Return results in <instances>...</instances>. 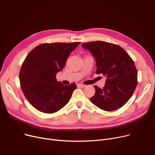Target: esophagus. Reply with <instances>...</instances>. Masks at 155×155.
I'll list each match as a JSON object with an SVG mask.
<instances>
[{"mask_svg": "<svg viewBox=\"0 0 155 155\" xmlns=\"http://www.w3.org/2000/svg\"><path fill=\"white\" fill-rule=\"evenodd\" d=\"M78 87H81V88H85L86 87V85H84V84H78Z\"/></svg>", "mask_w": 155, "mask_h": 155, "instance_id": "obj_1", "label": "esophagus"}]
</instances>
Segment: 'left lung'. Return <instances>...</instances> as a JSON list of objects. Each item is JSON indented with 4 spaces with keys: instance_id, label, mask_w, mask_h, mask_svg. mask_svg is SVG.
Segmentation results:
<instances>
[{
    "instance_id": "left-lung-1",
    "label": "left lung",
    "mask_w": 155,
    "mask_h": 155,
    "mask_svg": "<svg viewBox=\"0 0 155 155\" xmlns=\"http://www.w3.org/2000/svg\"><path fill=\"white\" fill-rule=\"evenodd\" d=\"M96 60L97 74L106 77L103 88L94 86L95 94L90 98L93 104L110 111L119 109L132 96L137 85V70L133 60L121 47L96 41L82 44Z\"/></svg>"
}]
</instances>
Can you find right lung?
Returning a JSON list of instances; mask_svg holds the SVG:
<instances>
[{
	"mask_svg": "<svg viewBox=\"0 0 155 155\" xmlns=\"http://www.w3.org/2000/svg\"><path fill=\"white\" fill-rule=\"evenodd\" d=\"M80 42L43 44L30 51L19 74L21 89L30 104L38 111L53 113L65 106L77 85H65L56 75Z\"/></svg>",
	"mask_w": 155,
	"mask_h": 155,
	"instance_id": "obj_1",
	"label": "right lung"
}]
</instances>
